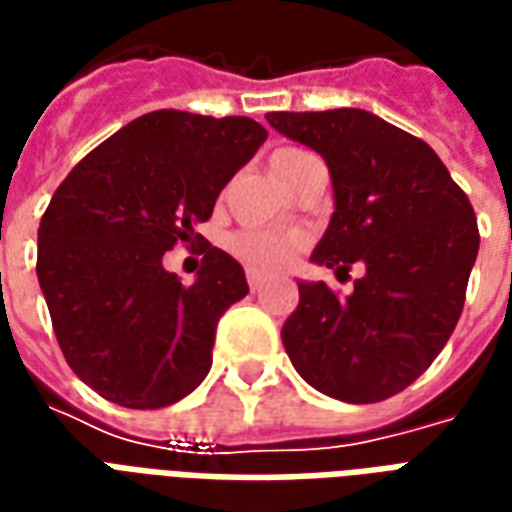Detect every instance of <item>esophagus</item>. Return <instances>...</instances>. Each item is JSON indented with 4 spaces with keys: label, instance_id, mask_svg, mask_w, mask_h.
<instances>
[{
    "label": "esophagus",
    "instance_id": "obj_1",
    "mask_svg": "<svg viewBox=\"0 0 512 512\" xmlns=\"http://www.w3.org/2000/svg\"><path fill=\"white\" fill-rule=\"evenodd\" d=\"M249 288H252V293H263L266 290V279L255 274V271H249Z\"/></svg>",
    "mask_w": 512,
    "mask_h": 512
}]
</instances>
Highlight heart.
I'll return each instance as SVG.
<instances>
[{
	"label": "heart",
	"instance_id": "obj_1",
	"mask_svg": "<svg viewBox=\"0 0 512 512\" xmlns=\"http://www.w3.org/2000/svg\"><path fill=\"white\" fill-rule=\"evenodd\" d=\"M301 156H310L304 150H296V147H285V150H277L271 156V169L274 175L285 172V169L299 161ZM301 249L299 235H279V233H263V230H249V233H241L233 238V252L246 266H252L255 271H279L285 268L296 257V252Z\"/></svg>",
	"mask_w": 512,
	"mask_h": 512
}]
</instances>
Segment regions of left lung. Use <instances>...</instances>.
Wrapping results in <instances>:
<instances>
[{
    "instance_id": "1",
    "label": "left lung",
    "mask_w": 512,
    "mask_h": 512,
    "mask_svg": "<svg viewBox=\"0 0 512 512\" xmlns=\"http://www.w3.org/2000/svg\"><path fill=\"white\" fill-rule=\"evenodd\" d=\"M268 126L321 153L334 213L310 255L348 271L354 293L299 279L282 343L299 376L345 403H378L414 384L461 318L480 233L472 202L417 136L365 109L268 112Z\"/></svg>"
}]
</instances>
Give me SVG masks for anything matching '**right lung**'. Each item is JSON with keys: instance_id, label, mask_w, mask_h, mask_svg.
Here are the masks:
<instances>
[{"instance_id": "add662e5", "label": "right lung", "mask_w": 512, "mask_h": 512, "mask_svg": "<svg viewBox=\"0 0 512 512\" xmlns=\"http://www.w3.org/2000/svg\"><path fill=\"white\" fill-rule=\"evenodd\" d=\"M266 136L252 117L158 109L87 153L54 191L38 282L68 365L101 397L164 408L208 376L216 323L249 293L244 268L208 244L183 285L161 260L211 219Z\"/></svg>"}]
</instances>
